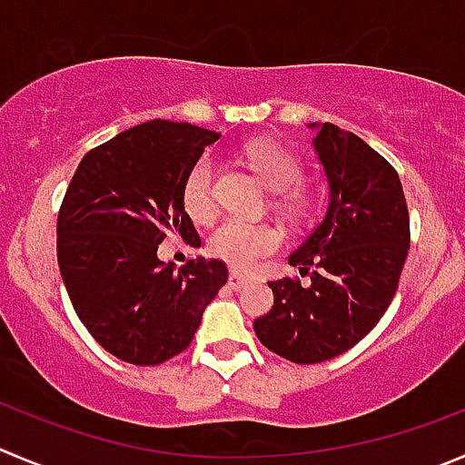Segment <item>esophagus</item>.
<instances>
[{"instance_id": "esophagus-1", "label": "esophagus", "mask_w": 465, "mask_h": 465, "mask_svg": "<svg viewBox=\"0 0 465 465\" xmlns=\"http://www.w3.org/2000/svg\"><path fill=\"white\" fill-rule=\"evenodd\" d=\"M249 282H251V276H246V273L235 272V269H230V273H228V285L232 287V290H240V287L249 285Z\"/></svg>"}]
</instances>
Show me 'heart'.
I'll return each mask as SVG.
<instances>
[{
  "instance_id": "heart-1",
  "label": "heart",
  "mask_w": 465,
  "mask_h": 465,
  "mask_svg": "<svg viewBox=\"0 0 465 465\" xmlns=\"http://www.w3.org/2000/svg\"><path fill=\"white\" fill-rule=\"evenodd\" d=\"M246 157L260 180L272 192L282 193L296 187L302 180V166L296 163V159L272 141H253L246 148ZM214 178L216 162L212 154H203L184 178L183 203L193 221H207L214 214ZM281 230L273 225L230 216L212 232L207 249L214 258L223 260L230 267L249 269L262 255L276 251L281 246Z\"/></svg>"
}]
</instances>
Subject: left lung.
Segmentation results:
<instances>
[{"instance_id":"left-lung-1","label":"left lung","mask_w":465,"mask_h":465,"mask_svg":"<svg viewBox=\"0 0 465 465\" xmlns=\"http://www.w3.org/2000/svg\"><path fill=\"white\" fill-rule=\"evenodd\" d=\"M326 183V210L287 262L311 285L272 281L273 308L253 322L267 349L299 365L329 361L361 342L391 306L409 253L400 175L351 132L311 123Z\"/></svg>"}]
</instances>
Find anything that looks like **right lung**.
<instances>
[{
  "label": "right lung",
  "mask_w": 465,
  "mask_h": 465,
  "mask_svg": "<svg viewBox=\"0 0 465 465\" xmlns=\"http://www.w3.org/2000/svg\"><path fill=\"white\" fill-rule=\"evenodd\" d=\"M219 132L148 121L84 154L56 221V258L74 312L109 353L159 365L184 351L228 281L221 260L162 262L169 235L201 246L184 178Z\"/></svg>",
  "instance_id": "obj_1"
}]
</instances>
